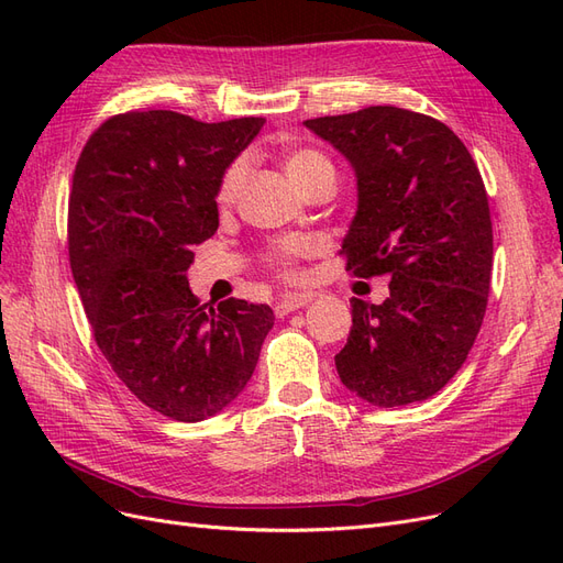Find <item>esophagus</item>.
I'll list each match as a JSON object with an SVG mask.
<instances>
[{
    "instance_id": "34e87169",
    "label": "esophagus",
    "mask_w": 563,
    "mask_h": 563,
    "mask_svg": "<svg viewBox=\"0 0 563 563\" xmlns=\"http://www.w3.org/2000/svg\"><path fill=\"white\" fill-rule=\"evenodd\" d=\"M308 302H312V294H286L275 302V314L286 317V314L305 308Z\"/></svg>"
}]
</instances>
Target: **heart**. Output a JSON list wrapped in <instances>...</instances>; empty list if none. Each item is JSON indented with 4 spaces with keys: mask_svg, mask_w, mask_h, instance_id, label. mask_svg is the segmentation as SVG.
I'll list each match as a JSON object with an SVG mask.
<instances>
[{
    "mask_svg": "<svg viewBox=\"0 0 563 563\" xmlns=\"http://www.w3.org/2000/svg\"><path fill=\"white\" fill-rule=\"evenodd\" d=\"M284 168H286L288 178H291L296 185H302L305 180H310L312 176H317L321 172H333V164L323 157L321 152L310 150V147H300V150L288 152L284 159ZM244 174H246L244 159H236L225 168L223 176H220L218 190H216V201L220 203V207H228V203L234 201L236 192H240V187L244 183ZM308 251H310V242L294 236V240H282L277 244H272L265 258L272 267H277L282 275L294 277L296 261L302 258Z\"/></svg>",
    "mask_w": 563,
    "mask_h": 563,
    "instance_id": "obj_1",
    "label": "heart"
}]
</instances>
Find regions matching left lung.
I'll use <instances>...</instances> for the list:
<instances>
[{
	"label": "left lung",
	"instance_id": "obj_1",
	"mask_svg": "<svg viewBox=\"0 0 563 563\" xmlns=\"http://www.w3.org/2000/svg\"><path fill=\"white\" fill-rule=\"evenodd\" d=\"M343 152L360 203L340 255L389 277L380 305L352 298L343 385L373 406L430 399L465 364L488 305L493 225L470 150L439 119L391 106L308 119Z\"/></svg>",
	"mask_w": 563,
	"mask_h": 563
}]
</instances>
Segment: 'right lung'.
Listing matches in <instances>:
<instances>
[{"mask_svg":"<svg viewBox=\"0 0 563 563\" xmlns=\"http://www.w3.org/2000/svg\"><path fill=\"white\" fill-rule=\"evenodd\" d=\"M263 124L133 110L100 124L75 166L67 251L96 345L135 399L180 422L240 395L275 323L269 305L207 308L185 277L218 230L220 176Z\"/></svg>","mask_w":563,"mask_h":563,"instance_id":"right-lung-1","label":"right lung"}]
</instances>
